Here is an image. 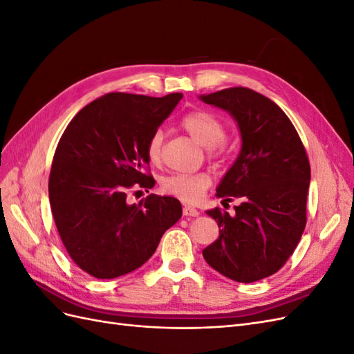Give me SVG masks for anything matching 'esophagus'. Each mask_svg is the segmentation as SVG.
Wrapping results in <instances>:
<instances>
[{
	"mask_svg": "<svg viewBox=\"0 0 354 354\" xmlns=\"http://www.w3.org/2000/svg\"><path fill=\"white\" fill-rule=\"evenodd\" d=\"M183 216H186V217H198L199 216V211L196 208H192V207H183Z\"/></svg>",
	"mask_w": 354,
	"mask_h": 354,
	"instance_id": "1",
	"label": "esophagus"
}]
</instances>
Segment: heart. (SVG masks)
Instances as JSON below:
<instances>
[{
	"label": "heart",
	"instance_id": "1",
	"mask_svg": "<svg viewBox=\"0 0 354 354\" xmlns=\"http://www.w3.org/2000/svg\"><path fill=\"white\" fill-rule=\"evenodd\" d=\"M181 127L207 147L208 156L212 159H223L227 155V145L224 137L227 134V127L217 115L208 111L190 112L181 120ZM164 133L156 130L146 143V155L153 165L162 162ZM211 185V178L203 173H176L162 180V192L176 196L185 202L199 201Z\"/></svg>",
	"mask_w": 354,
	"mask_h": 354
}]
</instances>
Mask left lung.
I'll list each match as a JSON object with an SVG mask.
<instances>
[{
	"label": "left lung",
	"mask_w": 354,
	"mask_h": 354,
	"mask_svg": "<svg viewBox=\"0 0 354 354\" xmlns=\"http://www.w3.org/2000/svg\"><path fill=\"white\" fill-rule=\"evenodd\" d=\"M201 100L227 111L238 122L242 147L223 177V205L239 199L234 214L207 211L218 239L202 251L205 261L232 281L251 283L288 261L307 223L310 164L304 145L285 112L245 87L224 88Z\"/></svg>",
	"instance_id": "left-lung-1"
}]
</instances>
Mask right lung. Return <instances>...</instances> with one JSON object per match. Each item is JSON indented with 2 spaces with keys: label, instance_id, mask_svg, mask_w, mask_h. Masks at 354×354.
Returning <instances> with one entry per match:
<instances>
[{
  "label": "right lung",
  "instance_id": "add662e5",
  "mask_svg": "<svg viewBox=\"0 0 354 354\" xmlns=\"http://www.w3.org/2000/svg\"><path fill=\"white\" fill-rule=\"evenodd\" d=\"M181 97L104 94L62 134L48 178L50 205L63 245L85 273L113 279L138 269L181 217V203L171 196L127 202L130 192L155 186L146 143Z\"/></svg>",
  "mask_w": 354,
  "mask_h": 354
}]
</instances>
